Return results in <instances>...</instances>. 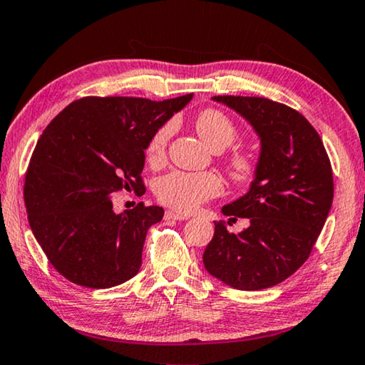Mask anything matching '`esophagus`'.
I'll return each instance as SVG.
<instances>
[{"label": "esophagus", "mask_w": 365, "mask_h": 365, "mask_svg": "<svg viewBox=\"0 0 365 365\" xmlns=\"http://www.w3.org/2000/svg\"><path fill=\"white\" fill-rule=\"evenodd\" d=\"M165 220H187L188 215L187 214H180V212H172V211H168L164 215Z\"/></svg>", "instance_id": "34e87169"}]
</instances>
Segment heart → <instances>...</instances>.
Listing matches in <instances>:
<instances>
[{"mask_svg":"<svg viewBox=\"0 0 365 365\" xmlns=\"http://www.w3.org/2000/svg\"><path fill=\"white\" fill-rule=\"evenodd\" d=\"M196 132L212 151H222L233 143L238 130L233 120L219 109L209 108L196 117ZM172 125L165 123L151 135L146 146V158L158 164L165 156ZM227 170L237 183H250L257 175V160L245 151H233L227 158ZM220 178L212 172L174 170L156 182V196L163 205L175 211L191 212L211 197L220 193Z\"/></svg>","mask_w":365,"mask_h":365,"instance_id":"heart-1","label":"heart"}]
</instances>
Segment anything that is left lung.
Returning <instances> with one entry per match:
<instances>
[{"label": "left lung", "instance_id": "left-lung-1", "mask_svg": "<svg viewBox=\"0 0 365 365\" xmlns=\"http://www.w3.org/2000/svg\"><path fill=\"white\" fill-rule=\"evenodd\" d=\"M250 122L261 140L257 175L248 193L222 214L250 219L240 233L214 222L206 270L225 285L256 292L293 275L316 245L333 201L329 154L298 110L256 96H214ZM228 220V225H230Z\"/></svg>", "mask_w": 365, "mask_h": 365}]
</instances>
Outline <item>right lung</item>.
I'll list each match as a JSON object with an SVG mask.
<instances>
[{"mask_svg":"<svg viewBox=\"0 0 365 365\" xmlns=\"http://www.w3.org/2000/svg\"><path fill=\"white\" fill-rule=\"evenodd\" d=\"M86 96L43 130L30 159L24 201L34 237L61 275L80 287L110 288L141 267L146 232L164 209L113 211L117 191H145L141 170L151 135L191 101Z\"/></svg>","mask_w":365,"mask_h":365,"instance_id":"add662e5","label":"right lung"}]
</instances>
